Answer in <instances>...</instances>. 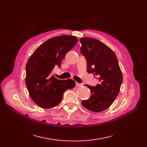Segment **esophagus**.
Segmentation results:
<instances>
[{
  "instance_id": "obj_1",
  "label": "esophagus",
  "mask_w": 147,
  "mask_h": 147,
  "mask_svg": "<svg viewBox=\"0 0 147 147\" xmlns=\"http://www.w3.org/2000/svg\"><path fill=\"white\" fill-rule=\"evenodd\" d=\"M82 84H81V83H77V82H76V84H75V86H76V87L80 86H82Z\"/></svg>"
}]
</instances>
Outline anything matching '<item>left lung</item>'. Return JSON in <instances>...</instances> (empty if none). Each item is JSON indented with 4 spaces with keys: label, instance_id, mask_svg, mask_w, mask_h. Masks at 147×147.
<instances>
[{
    "label": "left lung",
    "instance_id": "obj_1",
    "mask_svg": "<svg viewBox=\"0 0 147 147\" xmlns=\"http://www.w3.org/2000/svg\"><path fill=\"white\" fill-rule=\"evenodd\" d=\"M80 41L88 72L96 75L99 80L95 86L85 84L90 88L91 96L82 104L89 110L100 112L109 108L118 96L123 82L121 71L116 55L104 43L89 37L81 38Z\"/></svg>",
    "mask_w": 147,
    "mask_h": 147
}]
</instances>
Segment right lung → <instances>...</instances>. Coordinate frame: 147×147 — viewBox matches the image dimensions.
Wrapping results in <instances>:
<instances>
[{
  "mask_svg": "<svg viewBox=\"0 0 147 147\" xmlns=\"http://www.w3.org/2000/svg\"><path fill=\"white\" fill-rule=\"evenodd\" d=\"M78 42L69 35L50 38L40 45L30 56L26 66V84L31 99L43 109L58 105L64 92L75 87L71 79L58 80L52 75L55 67H61V62Z\"/></svg>",
  "mask_w": 147,
  "mask_h": 147,
  "instance_id": "1",
  "label": "right lung"
}]
</instances>
